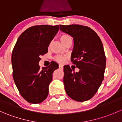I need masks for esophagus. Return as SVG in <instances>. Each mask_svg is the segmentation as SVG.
I'll return each mask as SVG.
<instances>
[{
	"label": "esophagus",
	"instance_id": "34e87169",
	"mask_svg": "<svg viewBox=\"0 0 122 122\" xmlns=\"http://www.w3.org/2000/svg\"><path fill=\"white\" fill-rule=\"evenodd\" d=\"M59 68H60V69H63V66H62V65H61V64H60L59 65Z\"/></svg>",
	"mask_w": 122,
	"mask_h": 122
}]
</instances>
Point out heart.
<instances>
[{"instance_id": "obj_1", "label": "heart", "mask_w": 122, "mask_h": 122, "mask_svg": "<svg viewBox=\"0 0 122 122\" xmlns=\"http://www.w3.org/2000/svg\"><path fill=\"white\" fill-rule=\"evenodd\" d=\"M60 40L62 42V44L64 45H66L67 44V43L68 42V41L71 39V37L68 35H66V34H64V35H62L60 37ZM67 56H62V55H56L55 57L54 58V60H55L56 62H58V63L63 64L66 62V60H67Z\"/></svg>"}]
</instances>
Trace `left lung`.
Masks as SVG:
<instances>
[{"mask_svg":"<svg viewBox=\"0 0 122 122\" xmlns=\"http://www.w3.org/2000/svg\"><path fill=\"white\" fill-rule=\"evenodd\" d=\"M60 30L71 35L74 48L71 61L80 69L75 72L69 66L64 68V84L67 95L77 102L92 99L104 79L106 58L97 34L80 25H60Z\"/></svg>","mask_w":122,"mask_h":122,"instance_id":"left-lung-1","label":"left lung"}]
</instances>
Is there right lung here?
Returning a JSON list of instances; mask_svg holds the SVG:
<instances>
[{
    "instance_id": "1",
    "label": "right lung",
    "mask_w": 122,
    "mask_h": 122,
    "mask_svg": "<svg viewBox=\"0 0 122 122\" xmlns=\"http://www.w3.org/2000/svg\"><path fill=\"white\" fill-rule=\"evenodd\" d=\"M59 30L58 25H42L28 28L19 36L12 54L13 78L25 100L38 104L48 95L52 74L58 68L55 62L40 68V56L48 52V46Z\"/></svg>"
}]
</instances>
